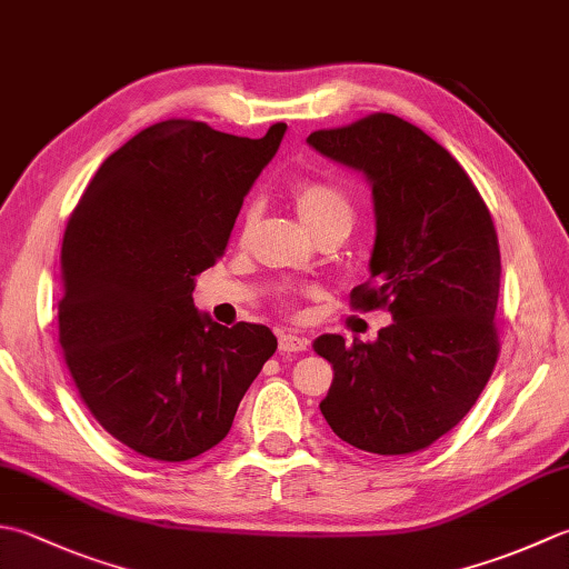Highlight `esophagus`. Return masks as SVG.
<instances>
[{"mask_svg":"<svg viewBox=\"0 0 569 569\" xmlns=\"http://www.w3.org/2000/svg\"><path fill=\"white\" fill-rule=\"evenodd\" d=\"M306 348H308L306 338L291 336V332H281V336H278V350L281 352H303Z\"/></svg>","mask_w":569,"mask_h":569,"instance_id":"esophagus-1","label":"esophagus"}]
</instances>
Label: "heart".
Here are the masks:
<instances>
[{"mask_svg": "<svg viewBox=\"0 0 569 569\" xmlns=\"http://www.w3.org/2000/svg\"><path fill=\"white\" fill-rule=\"evenodd\" d=\"M293 204L300 221L308 231H316L328 224H348L352 221V204L342 189L326 182H303L293 189ZM256 219V209H249L243 217V229H249Z\"/></svg>", "mask_w": 569, "mask_h": 569, "instance_id": "b5f03b06", "label": "heart"}]
</instances>
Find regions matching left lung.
<instances>
[{"mask_svg": "<svg viewBox=\"0 0 569 569\" xmlns=\"http://www.w3.org/2000/svg\"><path fill=\"white\" fill-rule=\"evenodd\" d=\"M306 142L370 184V283L352 300L392 313L372 342L330 332L313 340L332 367L320 411L360 451L427 449L469 415L498 360L491 214L463 167L405 118L377 113Z\"/></svg>", "mask_w": 569, "mask_h": 569, "instance_id": "obj_1", "label": "left lung"}]
</instances>
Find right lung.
I'll return each instance as SVG.
<instances>
[{"mask_svg": "<svg viewBox=\"0 0 569 569\" xmlns=\"http://www.w3.org/2000/svg\"><path fill=\"white\" fill-rule=\"evenodd\" d=\"M286 128L251 140L197 120L154 122L98 167L69 219L66 365L98 425L140 456L187 461L214 449L276 352L269 328L219 326L192 291Z\"/></svg>", "mask_w": 569, "mask_h": 569, "instance_id": "add662e5", "label": "right lung"}]
</instances>
